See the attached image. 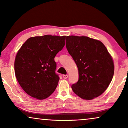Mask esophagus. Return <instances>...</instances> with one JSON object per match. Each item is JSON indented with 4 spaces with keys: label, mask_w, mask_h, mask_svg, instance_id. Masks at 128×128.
<instances>
[{
    "label": "esophagus",
    "mask_w": 128,
    "mask_h": 128,
    "mask_svg": "<svg viewBox=\"0 0 128 128\" xmlns=\"http://www.w3.org/2000/svg\"><path fill=\"white\" fill-rule=\"evenodd\" d=\"M63 78H64V79H66V78H68V75H67V74H64V76H63Z\"/></svg>",
    "instance_id": "esophagus-1"
}]
</instances>
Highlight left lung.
Masks as SVG:
<instances>
[{
	"mask_svg": "<svg viewBox=\"0 0 128 128\" xmlns=\"http://www.w3.org/2000/svg\"><path fill=\"white\" fill-rule=\"evenodd\" d=\"M68 51L78 70V80L72 85L76 95L86 100L101 95L114 73L112 58L99 40L85 36H66Z\"/></svg>",
	"mask_w": 128,
	"mask_h": 128,
	"instance_id": "left-lung-1",
	"label": "left lung"
}]
</instances>
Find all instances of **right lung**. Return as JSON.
I'll use <instances>...</instances> for the list:
<instances>
[{"mask_svg":"<svg viewBox=\"0 0 128 128\" xmlns=\"http://www.w3.org/2000/svg\"><path fill=\"white\" fill-rule=\"evenodd\" d=\"M66 36H32L24 42L16 56L14 72L19 84L31 97L48 98L56 88L55 56L65 45Z\"/></svg>","mask_w":128,"mask_h":128,"instance_id":"obj_1","label":"right lung"}]
</instances>
